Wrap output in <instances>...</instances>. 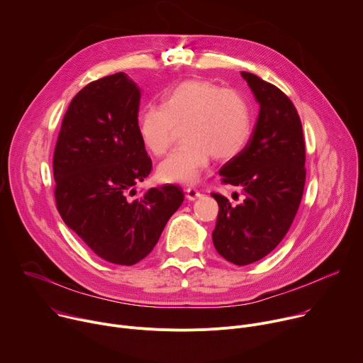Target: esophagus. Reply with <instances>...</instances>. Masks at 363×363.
<instances>
[{
	"instance_id": "esophagus-1",
	"label": "esophagus",
	"mask_w": 363,
	"mask_h": 363,
	"mask_svg": "<svg viewBox=\"0 0 363 363\" xmlns=\"http://www.w3.org/2000/svg\"><path fill=\"white\" fill-rule=\"evenodd\" d=\"M201 196H202V194L196 188H194V186H188L186 188V198L189 201H195L196 198H201Z\"/></svg>"
}]
</instances>
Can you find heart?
I'll return each mask as SVG.
<instances>
[{
  "label": "heart",
  "instance_id": "1",
  "mask_svg": "<svg viewBox=\"0 0 363 363\" xmlns=\"http://www.w3.org/2000/svg\"><path fill=\"white\" fill-rule=\"evenodd\" d=\"M138 133L143 146L157 157L172 145L175 126L182 143L158 167L165 182H194L208 165L211 155L230 160L245 146L252 126L247 97L235 89H221L203 80H185L169 89L162 105L143 106L138 113Z\"/></svg>",
  "mask_w": 363,
  "mask_h": 363
}]
</instances>
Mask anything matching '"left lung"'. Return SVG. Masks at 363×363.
Segmentation results:
<instances>
[{
  "label": "left lung",
  "instance_id": "obj_1",
  "mask_svg": "<svg viewBox=\"0 0 363 363\" xmlns=\"http://www.w3.org/2000/svg\"><path fill=\"white\" fill-rule=\"evenodd\" d=\"M260 112L247 145L220 169L221 181L241 188L234 205L211 194L220 206L213 242L227 262L262 260L287 234L303 196L306 149L298 113L274 84L241 72Z\"/></svg>",
  "mask_w": 363,
  "mask_h": 363
}]
</instances>
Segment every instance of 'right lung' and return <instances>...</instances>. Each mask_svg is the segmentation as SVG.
I'll list each match as a JSON object with an SVG mask.
<instances>
[{
  "mask_svg": "<svg viewBox=\"0 0 363 363\" xmlns=\"http://www.w3.org/2000/svg\"><path fill=\"white\" fill-rule=\"evenodd\" d=\"M139 101L126 73L89 83L70 101L53 157L63 221L96 255L121 266L143 260L184 202L181 186L169 184L128 199L152 169L138 133Z\"/></svg>",
  "mask_w": 363,
  "mask_h": 363,
  "instance_id": "right-lung-1",
  "label": "right lung"
}]
</instances>
